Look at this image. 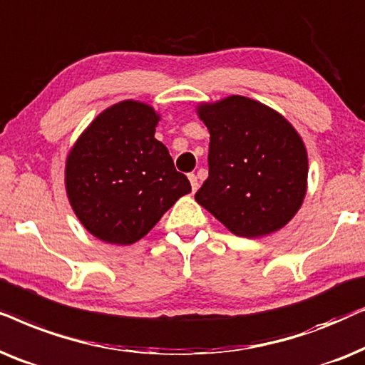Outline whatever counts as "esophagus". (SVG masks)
<instances>
[{
    "label": "esophagus",
    "instance_id": "34e87169",
    "mask_svg": "<svg viewBox=\"0 0 365 365\" xmlns=\"http://www.w3.org/2000/svg\"><path fill=\"white\" fill-rule=\"evenodd\" d=\"M188 180H190L192 190H193V192H197V188H198V180H197V175H195V173H188Z\"/></svg>",
    "mask_w": 365,
    "mask_h": 365
}]
</instances>
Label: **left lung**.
Wrapping results in <instances>:
<instances>
[{"label": "left lung", "mask_w": 365, "mask_h": 365, "mask_svg": "<svg viewBox=\"0 0 365 365\" xmlns=\"http://www.w3.org/2000/svg\"><path fill=\"white\" fill-rule=\"evenodd\" d=\"M210 132L208 178L195 200L239 237H264L292 220L307 192V150L280 113L232 95L202 103Z\"/></svg>", "instance_id": "1"}]
</instances>
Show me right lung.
Returning a JSON list of instances; mask_svg holds the SVG:
<instances>
[{"label": "right lung", "instance_id": "right-lung-1", "mask_svg": "<svg viewBox=\"0 0 365 365\" xmlns=\"http://www.w3.org/2000/svg\"><path fill=\"white\" fill-rule=\"evenodd\" d=\"M158 120L147 103L120 101L101 111L68 153V200L86 230L106 244H135L192 192L155 138Z\"/></svg>", "mask_w": 365, "mask_h": 365}]
</instances>
